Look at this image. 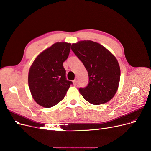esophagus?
Returning <instances> with one entry per match:
<instances>
[{"instance_id":"esophagus-1","label":"esophagus","mask_w":151,"mask_h":151,"mask_svg":"<svg viewBox=\"0 0 151 151\" xmlns=\"http://www.w3.org/2000/svg\"><path fill=\"white\" fill-rule=\"evenodd\" d=\"M73 85H74V86H76V80L73 81Z\"/></svg>"}]
</instances>
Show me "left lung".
I'll return each instance as SVG.
<instances>
[{
	"label": "left lung",
	"instance_id": "8db88e82",
	"mask_svg": "<svg viewBox=\"0 0 151 151\" xmlns=\"http://www.w3.org/2000/svg\"><path fill=\"white\" fill-rule=\"evenodd\" d=\"M71 50L88 71L89 83L79 91L93 105L104 104L117 91L120 69L115 56L100 44L92 41H80L72 44Z\"/></svg>",
	"mask_w": 151,
	"mask_h": 151
}]
</instances>
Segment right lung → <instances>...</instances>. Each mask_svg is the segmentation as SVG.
<instances>
[{"label":"right lung","instance_id":"right-lung-1","mask_svg":"<svg viewBox=\"0 0 151 151\" xmlns=\"http://www.w3.org/2000/svg\"><path fill=\"white\" fill-rule=\"evenodd\" d=\"M71 43L58 42L42 51L31 65L28 84L36 103L45 108L57 105L66 95L72 82L66 79L63 63L68 57Z\"/></svg>","mask_w":151,"mask_h":151}]
</instances>
